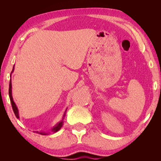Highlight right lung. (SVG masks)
<instances>
[{"mask_svg": "<svg viewBox=\"0 0 161 161\" xmlns=\"http://www.w3.org/2000/svg\"><path fill=\"white\" fill-rule=\"evenodd\" d=\"M13 70H14V67H13V70L11 72V74L13 72ZM10 74V75H11ZM11 76V75H10ZM9 97H10V102H11V105H12V108H13V112H14L15 116L17 117V119H19V114H18V109L17 107H16L15 103L14 102V101H13V96H12V84H11V79H10V84H9ZM66 112V111H65ZM65 116V113L64 114L63 116V119H62V121L60 122H59L58 124H57V125H55L53 129H52V131H53V133H55L57 131H58V130L61 129V127L62 126V125H63V119H64V117ZM37 133H40V134L41 135H47L48 134V133H46V132H38L37 131Z\"/></svg>", "mask_w": 161, "mask_h": 161, "instance_id": "add662e5", "label": "right lung"}]
</instances>
